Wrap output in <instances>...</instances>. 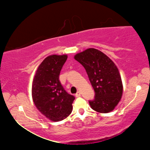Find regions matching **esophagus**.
Wrapping results in <instances>:
<instances>
[{"mask_svg":"<svg viewBox=\"0 0 150 150\" xmlns=\"http://www.w3.org/2000/svg\"><path fill=\"white\" fill-rule=\"evenodd\" d=\"M80 96H81V92H80V91H78V92H77L76 94H75V97H80Z\"/></svg>","mask_w":150,"mask_h":150,"instance_id":"esophagus-1","label":"esophagus"}]
</instances>
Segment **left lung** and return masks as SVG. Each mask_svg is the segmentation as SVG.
Segmentation results:
<instances>
[{"label": "left lung", "mask_w": 150, "mask_h": 150, "mask_svg": "<svg viewBox=\"0 0 150 150\" xmlns=\"http://www.w3.org/2000/svg\"><path fill=\"white\" fill-rule=\"evenodd\" d=\"M85 68L95 97L89 101L91 108L99 113H109L123 94V83L118 68L112 60L99 50L90 48L74 56Z\"/></svg>", "instance_id": "left-lung-1"}]
</instances>
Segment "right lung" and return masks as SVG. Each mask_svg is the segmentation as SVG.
Masks as SVG:
<instances>
[{
  "instance_id": "add662e5",
  "label": "right lung",
  "mask_w": 150,
  "mask_h": 150,
  "mask_svg": "<svg viewBox=\"0 0 150 150\" xmlns=\"http://www.w3.org/2000/svg\"><path fill=\"white\" fill-rule=\"evenodd\" d=\"M67 55H51L38 67L32 87V99L37 109L48 119L61 121L73 111L75 97L67 93L59 80V75Z\"/></svg>"
}]
</instances>
